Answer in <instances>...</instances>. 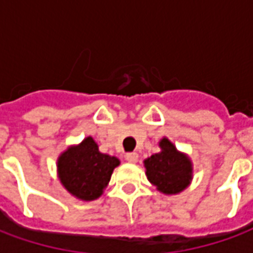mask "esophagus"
<instances>
[{"instance_id":"34e87169","label":"esophagus","mask_w":253,"mask_h":253,"mask_svg":"<svg viewBox=\"0 0 253 253\" xmlns=\"http://www.w3.org/2000/svg\"><path fill=\"white\" fill-rule=\"evenodd\" d=\"M138 153H127L126 156H125V159H126V161H128V163H131V164H135L138 161Z\"/></svg>"}]
</instances>
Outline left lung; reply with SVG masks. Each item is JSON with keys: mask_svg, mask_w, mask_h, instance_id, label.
<instances>
[{"mask_svg": "<svg viewBox=\"0 0 253 253\" xmlns=\"http://www.w3.org/2000/svg\"><path fill=\"white\" fill-rule=\"evenodd\" d=\"M160 152L143 161L148 180L164 195H176L190 186L194 165L190 156L177 150L167 137L159 142Z\"/></svg>", "mask_w": 253, "mask_h": 253, "instance_id": "obj_1", "label": "left lung"}]
</instances>
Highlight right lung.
Wrapping results in <instances>:
<instances>
[{
	"mask_svg": "<svg viewBox=\"0 0 253 253\" xmlns=\"http://www.w3.org/2000/svg\"><path fill=\"white\" fill-rule=\"evenodd\" d=\"M119 164L118 157L101 153L93 138L86 137L59 154L58 179L70 195L90 202L103 195L112 172Z\"/></svg>",
	"mask_w": 253,
	"mask_h": 253,
	"instance_id": "1",
	"label": "right lung"
}]
</instances>
